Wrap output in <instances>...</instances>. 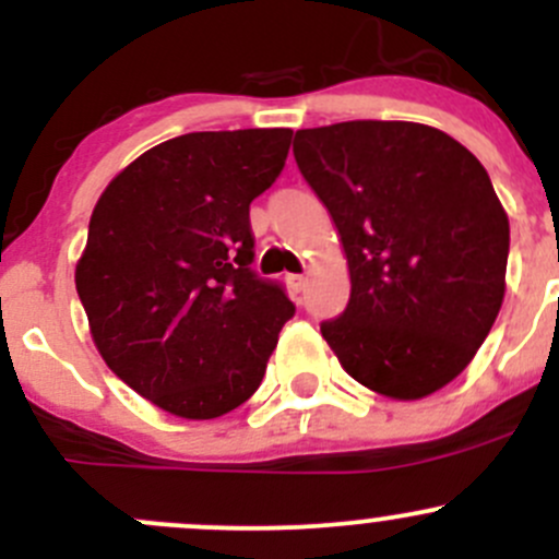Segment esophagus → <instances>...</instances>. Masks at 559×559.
<instances>
[{"instance_id": "obj_1", "label": "esophagus", "mask_w": 559, "mask_h": 559, "mask_svg": "<svg viewBox=\"0 0 559 559\" xmlns=\"http://www.w3.org/2000/svg\"><path fill=\"white\" fill-rule=\"evenodd\" d=\"M286 284H289V292L295 297L306 289V278H302V275H289V278H286Z\"/></svg>"}]
</instances>
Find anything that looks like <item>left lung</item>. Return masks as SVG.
I'll return each mask as SVG.
<instances>
[{
	"label": "left lung",
	"instance_id": "obj_1",
	"mask_svg": "<svg viewBox=\"0 0 559 559\" xmlns=\"http://www.w3.org/2000/svg\"><path fill=\"white\" fill-rule=\"evenodd\" d=\"M295 159L330 211L352 295L321 335L354 381L421 400L454 381L506 295L509 216L481 162L414 121L300 129Z\"/></svg>",
	"mask_w": 559,
	"mask_h": 559
}]
</instances>
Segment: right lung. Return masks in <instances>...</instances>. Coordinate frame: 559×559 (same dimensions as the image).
Masks as SVG:
<instances>
[{"label":"right lung","mask_w":559,"mask_h":559,"mask_svg":"<svg viewBox=\"0 0 559 559\" xmlns=\"http://www.w3.org/2000/svg\"><path fill=\"white\" fill-rule=\"evenodd\" d=\"M292 129L165 140L107 183L75 286L107 368L180 419H216L264 379L295 316L251 273L248 207L273 186Z\"/></svg>","instance_id":"obj_1"}]
</instances>
